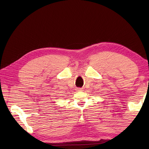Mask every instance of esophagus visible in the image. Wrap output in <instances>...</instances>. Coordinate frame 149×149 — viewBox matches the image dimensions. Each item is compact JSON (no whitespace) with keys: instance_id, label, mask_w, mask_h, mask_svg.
<instances>
[{"instance_id":"obj_1","label":"esophagus","mask_w":149,"mask_h":149,"mask_svg":"<svg viewBox=\"0 0 149 149\" xmlns=\"http://www.w3.org/2000/svg\"><path fill=\"white\" fill-rule=\"evenodd\" d=\"M77 90H78V91H81V90H82V88H78V89H77Z\"/></svg>"}]
</instances>
